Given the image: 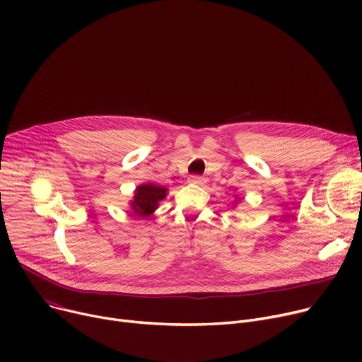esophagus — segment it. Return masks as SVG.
<instances>
[{
  "instance_id": "esophagus-1",
  "label": "esophagus",
  "mask_w": 362,
  "mask_h": 362,
  "mask_svg": "<svg viewBox=\"0 0 362 362\" xmlns=\"http://www.w3.org/2000/svg\"><path fill=\"white\" fill-rule=\"evenodd\" d=\"M189 180V183H192V185H198V186H202L206 180H205V177H202V176H198V175H194V176H191L187 179Z\"/></svg>"
}]
</instances>
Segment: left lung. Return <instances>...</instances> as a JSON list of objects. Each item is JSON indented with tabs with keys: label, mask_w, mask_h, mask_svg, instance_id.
<instances>
[{
	"label": "left lung",
	"mask_w": 362,
	"mask_h": 362,
	"mask_svg": "<svg viewBox=\"0 0 362 362\" xmlns=\"http://www.w3.org/2000/svg\"><path fill=\"white\" fill-rule=\"evenodd\" d=\"M238 199H239V198H238Z\"/></svg>",
	"instance_id": "8db88e82"
}]
</instances>
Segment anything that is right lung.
<instances>
[{
  "instance_id": "1",
  "label": "right lung",
  "mask_w": 362,
  "mask_h": 362,
  "mask_svg": "<svg viewBox=\"0 0 362 362\" xmlns=\"http://www.w3.org/2000/svg\"><path fill=\"white\" fill-rule=\"evenodd\" d=\"M167 197V189L158 185H141L136 187L133 201H130V206L133 213L139 217H148L154 213L158 206V202Z\"/></svg>"
}]
</instances>
